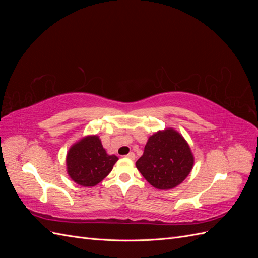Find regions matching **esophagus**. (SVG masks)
I'll return each instance as SVG.
<instances>
[{
    "mask_svg": "<svg viewBox=\"0 0 258 258\" xmlns=\"http://www.w3.org/2000/svg\"><path fill=\"white\" fill-rule=\"evenodd\" d=\"M126 157L129 158V159H131V160H134V159L136 158V154L131 152V153H129L128 155H126Z\"/></svg>",
    "mask_w": 258,
    "mask_h": 258,
    "instance_id": "obj_1",
    "label": "esophagus"
}]
</instances>
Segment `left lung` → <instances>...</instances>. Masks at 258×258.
<instances>
[{"label": "left lung", "mask_w": 258, "mask_h": 258, "mask_svg": "<svg viewBox=\"0 0 258 258\" xmlns=\"http://www.w3.org/2000/svg\"><path fill=\"white\" fill-rule=\"evenodd\" d=\"M194 161L189 144L178 131L169 127L148 138L136 167L155 188L168 190L188 176Z\"/></svg>", "instance_id": "8db88e82"}]
</instances>
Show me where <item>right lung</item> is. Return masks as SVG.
<instances>
[{
	"instance_id": "add662e5",
	"label": "right lung",
	"mask_w": 258,
	"mask_h": 258,
	"mask_svg": "<svg viewBox=\"0 0 258 258\" xmlns=\"http://www.w3.org/2000/svg\"><path fill=\"white\" fill-rule=\"evenodd\" d=\"M117 160V156L106 153L99 136H86L69 148L67 172L76 184L92 187L108 175Z\"/></svg>"
}]
</instances>
